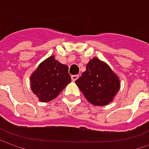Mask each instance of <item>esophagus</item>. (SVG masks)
<instances>
[{
  "instance_id": "34e87169",
  "label": "esophagus",
  "mask_w": 149,
  "mask_h": 149,
  "mask_svg": "<svg viewBox=\"0 0 149 149\" xmlns=\"http://www.w3.org/2000/svg\"><path fill=\"white\" fill-rule=\"evenodd\" d=\"M78 77H79L78 75H72V81H76Z\"/></svg>"
}]
</instances>
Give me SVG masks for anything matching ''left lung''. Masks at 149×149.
Wrapping results in <instances>:
<instances>
[{"instance_id": "obj_1", "label": "left lung", "mask_w": 149, "mask_h": 149, "mask_svg": "<svg viewBox=\"0 0 149 149\" xmlns=\"http://www.w3.org/2000/svg\"><path fill=\"white\" fill-rule=\"evenodd\" d=\"M85 98L93 105L104 106L112 102L120 88V81L109 66L97 58L86 65V71L76 80Z\"/></svg>"}]
</instances>
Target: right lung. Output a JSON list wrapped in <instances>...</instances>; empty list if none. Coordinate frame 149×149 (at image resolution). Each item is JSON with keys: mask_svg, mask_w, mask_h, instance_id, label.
I'll return each instance as SVG.
<instances>
[{"mask_svg": "<svg viewBox=\"0 0 149 149\" xmlns=\"http://www.w3.org/2000/svg\"><path fill=\"white\" fill-rule=\"evenodd\" d=\"M71 81L68 66L55 60L54 56L43 61L30 78L33 92L44 103L57 97Z\"/></svg>", "mask_w": 149, "mask_h": 149, "instance_id": "obj_1", "label": "right lung"}]
</instances>
